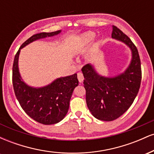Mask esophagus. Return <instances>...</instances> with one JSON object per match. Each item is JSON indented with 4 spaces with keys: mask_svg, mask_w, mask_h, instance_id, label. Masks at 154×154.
Returning a JSON list of instances; mask_svg holds the SVG:
<instances>
[{
    "mask_svg": "<svg viewBox=\"0 0 154 154\" xmlns=\"http://www.w3.org/2000/svg\"><path fill=\"white\" fill-rule=\"evenodd\" d=\"M77 78H78V80L79 82H82L83 80H84V77H83L82 73L79 72V73L77 74Z\"/></svg>",
    "mask_w": 154,
    "mask_h": 154,
    "instance_id": "esophagus-1",
    "label": "esophagus"
}]
</instances>
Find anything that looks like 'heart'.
Returning <instances> with one entry per match:
<instances>
[{"instance_id": "b5f03b06", "label": "heart", "mask_w": 154, "mask_h": 154, "mask_svg": "<svg viewBox=\"0 0 154 154\" xmlns=\"http://www.w3.org/2000/svg\"><path fill=\"white\" fill-rule=\"evenodd\" d=\"M94 33L93 32H88L85 33L81 37L80 39H79V45L81 46H85V45H88V44H90L93 41V38H94Z\"/></svg>"}]
</instances>
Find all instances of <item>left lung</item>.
Returning <instances> with one entry per match:
<instances>
[{
    "mask_svg": "<svg viewBox=\"0 0 154 154\" xmlns=\"http://www.w3.org/2000/svg\"><path fill=\"white\" fill-rule=\"evenodd\" d=\"M111 37L130 48L132 61L128 69L115 77H104L95 72L91 64L82 68L86 103L96 119L113 121L121 116L131 106L140 87L142 72L137 48L128 36L112 25Z\"/></svg>",
    "mask_w": 154,
    "mask_h": 154,
    "instance_id": "8db88e82",
    "label": "left lung"
}]
</instances>
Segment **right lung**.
Instances as JSON below:
<instances>
[{
    "instance_id": "right-lung-1",
    "label": "right lung",
    "mask_w": 154,
    "mask_h": 154,
    "mask_svg": "<svg viewBox=\"0 0 154 154\" xmlns=\"http://www.w3.org/2000/svg\"><path fill=\"white\" fill-rule=\"evenodd\" d=\"M61 32H40L26 40L15 55L12 68V82L15 95L22 109L28 116L43 125L59 122L66 116L74 89L79 85L77 74L61 77L41 88H33L22 80L18 68L20 50L34 40L54 36Z\"/></svg>"
}]
</instances>
